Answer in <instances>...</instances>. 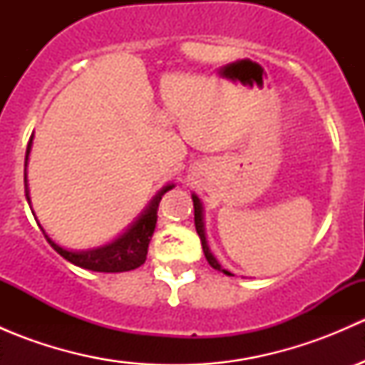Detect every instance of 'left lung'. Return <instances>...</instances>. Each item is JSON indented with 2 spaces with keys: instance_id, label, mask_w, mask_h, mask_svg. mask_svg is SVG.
Wrapping results in <instances>:
<instances>
[{
  "instance_id": "obj_1",
  "label": "left lung",
  "mask_w": 365,
  "mask_h": 365,
  "mask_svg": "<svg viewBox=\"0 0 365 365\" xmlns=\"http://www.w3.org/2000/svg\"><path fill=\"white\" fill-rule=\"evenodd\" d=\"M192 203H194V224H196V231H197V235H200V238H201V245H203V252H205L206 261H208L210 267L215 268V270L224 272V274H226V275H233V274H231V272H227L226 268L220 267V263H219V261H217V257L213 256L212 252H210L208 242H206V235H205L203 203H201V200L196 196V194H192Z\"/></svg>"
}]
</instances>
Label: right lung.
I'll list each match as a JSON object with an SVG mask.
<instances>
[{"mask_svg": "<svg viewBox=\"0 0 365 365\" xmlns=\"http://www.w3.org/2000/svg\"><path fill=\"white\" fill-rule=\"evenodd\" d=\"M33 146V134L29 138L28 148H26V159H24V192L26 200H28L29 208H31V200H29V189H28V162H29V153H31ZM175 187V183H168L164 185L155 196L152 197L148 206L135 217L134 222L127 227L121 235H118L116 238H113L111 242L104 245H98V247L84 249V251H72V249H65L61 245H58L49 235L42 230L43 237L49 242L51 247L54 249L60 256H63L65 259L73 263L76 267L86 268L91 272H108V274H116V272H128L134 270V268L141 267L146 261V254H148V244L152 240V235L155 231L157 226V210H159V203L168 190H171ZM33 212V210H31ZM35 215V212H33ZM36 219V217H35Z\"/></svg>", "mask_w": 365, "mask_h": 365, "instance_id": "right-lung-1", "label": "right lung"}]
</instances>
